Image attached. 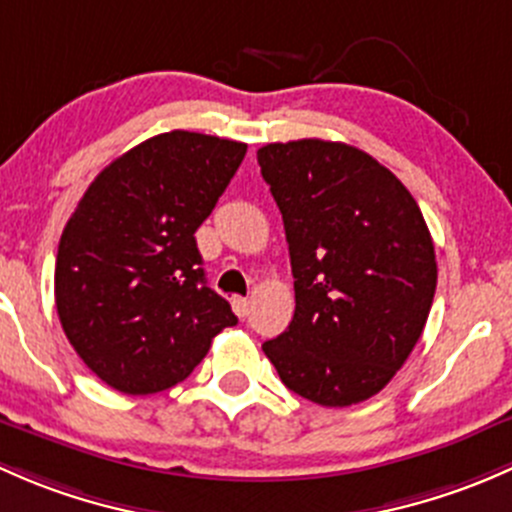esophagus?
Instances as JSON below:
<instances>
[{"label":"esophagus","instance_id":"1","mask_svg":"<svg viewBox=\"0 0 512 512\" xmlns=\"http://www.w3.org/2000/svg\"><path fill=\"white\" fill-rule=\"evenodd\" d=\"M231 308H234V313L239 315V318H246V315H249V300L234 298V300H231Z\"/></svg>","mask_w":512,"mask_h":512}]
</instances>
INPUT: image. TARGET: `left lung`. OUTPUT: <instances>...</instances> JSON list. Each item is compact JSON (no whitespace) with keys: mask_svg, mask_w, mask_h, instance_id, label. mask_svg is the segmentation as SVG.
<instances>
[{"mask_svg":"<svg viewBox=\"0 0 512 512\" xmlns=\"http://www.w3.org/2000/svg\"><path fill=\"white\" fill-rule=\"evenodd\" d=\"M283 214L295 313L263 352L320 407L382 392L424 333L436 256L419 204L372 155L318 138L256 152Z\"/></svg>","mask_w":512,"mask_h":512,"instance_id":"8db88e82","label":"left lung"}]
</instances>
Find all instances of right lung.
I'll use <instances>...</instances> for the list:
<instances>
[{
  "mask_svg": "<svg viewBox=\"0 0 512 512\" xmlns=\"http://www.w3.org/2000/svg\"><path fill=\"white\" fill-rule=\"evenodd\" d=\"M246 155L214 135H155L110 162L78 202L56 256V310L86 367L125 394L187 379L236 325L207 286L194 231Z\"/></svg>",
  "mask_w": 512,
  "mask_h": 512,
  "instance_id": "right-lung-1",
  "label": "right lung"
}]
</instances>
